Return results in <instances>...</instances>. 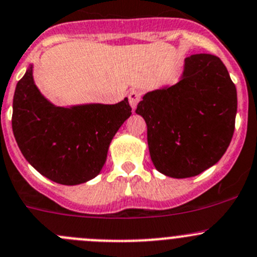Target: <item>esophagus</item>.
Returning <instances> with one entry per match:
<instances>
[{"instance_id": "esophagus-1", "label": "esophagus", "mask_w": 257, "mask_h": 257, "mask_svg": "<svg viewBox=\"0 0 257 257\" xmlns=\"http://www.w3.org/2000/svg\"><path fill=\"white\" fill-rule=\"evenodd\" d=\"M141 98H142V91L138 90V89H132V90L129 91L128 94L129 104H131V106L133 108V110L137 108L139 101H141Z\"/></svg>"}]
</instances>
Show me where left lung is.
Wrapping results in <instances>:
<instances>
[{
    "label": "left lung",
    "mask_w": 257,
    "mask_h": 257,
    "mask_svg": "<svg viewBox=\"0 0 257 257\" xmlns=\"http://www.w3.org/2000/svg\"><path fill=\"white\" fill-rule=\"evenodd\" d=\"M237 93L220 57H186L182 79L149 91L136 113L147 123L154 167L173 178H188L217 163L235 131Z\"/></svg>",
    "instance_id": "left-lung-1"
}]
</instances>
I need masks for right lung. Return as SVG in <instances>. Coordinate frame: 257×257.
<instances>
[{"label":"right lung","mask_w":257,"mask_h":257,"mask_svg":"<svg viewBox=\"0 0 257 257\" xmlns=\"http://www.w3.org/2000/svg\"><path fill=\"white\" fill-rule=\"evenodd\" d=\"M12 108V131L26 161L66 186L100 173L111 139L132 114L126 98L113 105L55 106L35 85L32 66L17 83Z\"/></svg>","instance_id":"obj_1"}]
</instances>
